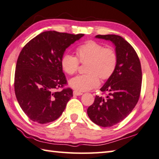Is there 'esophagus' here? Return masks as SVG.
Returning a JSON list of instances; mask_svg holds the SVG:
<instances>
[{"label":"esophagus","instance_id":"esophagus-1","mask_svg":"<svg viewBox=\"0 0 159 159\" xmlns=\"http://www.w3.org/2000/svg\"><path fill=\"white\" fill-rule=\"evenodd\" d=\"M73 94H74V95H76V96H80V95L83 94L82 92H77V91H74V92H73Z\"/></svg>","mask_w":159,"mask_h":159}]
</instances>
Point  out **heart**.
<instances>
[{
	"label": "heart",
	"mask_w": 159,
	"mask_h": 159,
	"mask_svg": "<svg viewBox=\"0 0 159 159\" xmlns=\"http://www.w3.org/2000/svg\"><path fill=\"white\" fill-rule=\"evenodd\" d=\"M76 57L65 53L61 59V66L67 74L77 72L79 63L85 65L86 75L75 77L69 84L77 92H86L97 87L99 79L107 80L113 75L117 65V55L111 48H104L94 41H88L78 47Z\"/></svg>",
	"instance_id": "obj_1"
}]
</instances>
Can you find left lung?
I'll return each instance as SVG.
<instances>
[{"mask_svg": "<svg viewBox=\"0 0 159 159\" xmlns=\"http://www.w3.org/2000/svg\"><path fill=\"white\" fill-rule=\"evenodd\" d=\"M95 38L112 42L118 58L113 75L100 89L107 95L96 96L87 109L88 116L94 124L109 127L123 121L137 104L142 72L136 51L123 38L116 35H98Z\"/></svg>", "mask_w": 159, "mask_h": 159, "instance_id": "obj_1", "label": "left lung"}]
</instances>
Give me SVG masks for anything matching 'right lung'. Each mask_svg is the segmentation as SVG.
Masks as SVG:
<instances>
[{
	"label": "right lung",
	"instance_id": "1",
	"mask_svg": "<svg viewBox=\"0 0 159 159\" xmlns=\"http://www.w3.org/2000/svg\"><path fill=\"white\" fill-rule=\"evenodd\" d=\"M84 34L46 31L22 49L15 72V93L19 105L32 121L47 124L59 118L73 96L67 84L61 59L66 49Z\"/></svg>",
	"mask_w": 159,
	"mask_h": 159
}]
</instances>
